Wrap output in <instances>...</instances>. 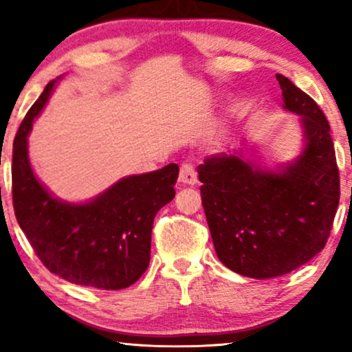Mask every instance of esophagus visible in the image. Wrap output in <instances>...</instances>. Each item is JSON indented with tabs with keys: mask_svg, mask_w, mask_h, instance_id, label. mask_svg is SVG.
Segmentation results:
<instances>
[{
	"mask_svg": "<svg viewBox=\"0 0 352 352\" xmlns=\"http://www.w3.org/2000/svg\"><path fill=\"white\" fill-rule=\"evenodd\" d=\"M177 179H179L181 184L184 186H194L197 182V171L194 165L189 162L182 163L179 168V177H177Z\"/></svg>",
	"mask_w": 352,
	"mask_h": 352,
	"instance_id": "obj_1",
	"label": "esophagus"
}]
</instances>
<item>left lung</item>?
<instances>
[{
    "label": "left lung",
    "instance_id": "8db88e82",
    "mask_svg": "<svg viewBox=\"0 0 352 352\" xmlns=\"http://www.w3.org/2000/svg\"><path fill=\"white\" fill-rule=\"evenodd\" d=\"M276 76L283 107L301 118V155L278 173L259 170L240 152L211 155L197 170L219 261L259 280L295 271L322 252L340 204V173L324 112L287 76Z\"/></svg>",
    "mask_w": 352,
    "mask_h": 352
}]
</instances>
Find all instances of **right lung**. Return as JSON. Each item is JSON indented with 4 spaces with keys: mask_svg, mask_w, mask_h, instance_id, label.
<instances>
[{
    "mask_svg": "<svg viewBox=\"0 0 352 352\" xmlns=\"http://www.w3.org/2000/svg\"><path fill=\"white\" fill-rule=\"evenodd\" d=\"M47 83L28 110L14 139L12 204L17 223L52 274L75 285L122 290L146 272L155 214L175 199L179 166L128 176L86 204L52 197L36 179L28 162L33 118L54 88Z\"/></svg>",
    "mask_w": 352,
    "mask_h": 352,
    "instance_id": "add662e5",
    "label": "right lung"
}]
</instances>
